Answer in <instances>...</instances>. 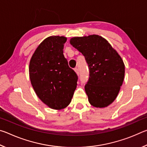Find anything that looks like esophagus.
I'll return each mask as SVG.
<instances>
[{"mask_svg": "<svg viewBox=\"0 0 147 147\" xmlns=\"http://www.w3.org/2000/svg\"><path fill=\"white\" fill-rule=\"evenodd\" d=\"M74 71L76 72V73L77 74H79V71H78V68L76 67L75 69H74Z\"/></svg>", "mask_w": 147, "mask_h": 147, "instance_id": "obj_1", "label": "esophagus"}]
</instances>
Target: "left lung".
Returning a JSON list of instances; mask_svg holds the SVG:
<instances>
[{"label": "left lung", "mask_w": 147, "mask_h": 147, "mask_svg": "<svg viewBox=\"0 0 147 147\" xmlns=\"http://www.w3.org/2000/svg\"><path fill=\"white\" fill-rule=\"evenodd\" d=\"M70 43L85 57L89 78L85 91L89 103L105 108L115 100L123 84L124 64L108 41L98 35L75 37Z\"/></svg>", "instance_id": "obj_1"}]
</instances>
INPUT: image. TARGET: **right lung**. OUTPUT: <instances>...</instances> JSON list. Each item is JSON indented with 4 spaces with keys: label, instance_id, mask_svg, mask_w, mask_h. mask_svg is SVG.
<instances>
[{
    "label": "right lung",
    "instance_id": "1",
    "mask_svg": "<svg viewBox=\"0 0 147 147\" xmlns=\"http://www.w3.org/2000/svg\"><path fill=\"white\" fill-rule=\"evenodd\" d=\"M67 38L50 36L41 42L29 65L30 79L39 99L49 108H66L73 98L78 76L63 55Z\"/></svg>",
    "mask_w": 147,
    "mask_h": 147
}]
</instances>
